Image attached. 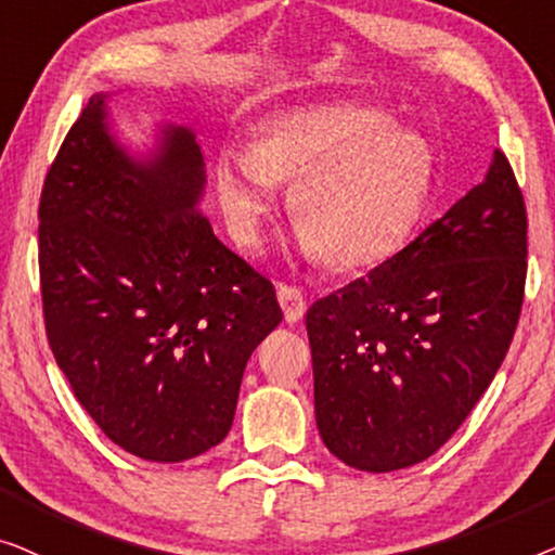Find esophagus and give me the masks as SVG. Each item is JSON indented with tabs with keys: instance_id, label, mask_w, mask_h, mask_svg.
Masks as SVG:
<instances>
[{
	"instance_id": "esophagus-1",
	"label": "esophagus",
	"mask_w": 555,
	"mask_h": 555,
	"mask_svg": "<svg viewBox=\"0 0 555 555\" xmlns=\"http://www.w3.org/2000/svg\"><path fill=\"white\" fill-rule=\"evenodd\" d=\"M279 304L281 309H284V317L288 324H296L299 319L304 317V311H307V299H304L301 288L296 286H286V284H279Z\"/></svg>"
}]
</instances>
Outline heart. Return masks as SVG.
Segmentation results:
<instances>
[{"label":"heart","mask_w":555,"mask_h":555,"mask_svg":"<svg viewBox=\"0 0 555 555\" xmlns=\"http://www.w3.org/2000/svg\"><path fill=\"white\" fill-rule=\"evenodd\" d=\"M425 135L370 105H317L256 128L251 147H225L214 168L225 225L259 246L276 208V181H292L301 248L334 269H372L404 246L433 189Z\"/></svg>","instance_id":"heart-1"}]
</instances>
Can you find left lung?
I'll return each instance as SVG.
<instances>
[{
  "label": "left lung",
  "instance_id": "1",
  "mask_svg": "<svg viewBox=\"0 0 555 555\" xmlns=\"http://www.w3.org/2000/svg\"><path fill=\"white\" fill-rule=\"evenodd\" d=\"M528 218L508 158L370 274L314 301L319 435L357 470L423 463L493 382L518 326Z\"/></svg>",
  "mask_w": 555,
  "mask_h": 555
}]
</instances>
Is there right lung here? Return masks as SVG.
<instances>
[{
	"label": "right lung",
	"instance_id": "obj_1",
	"mask_svg": "<svg viewBox=\"0 0 555 555\" xmlns=\"http://www.w3.org/2000/svg\"><path fill=\"white\" fill-rule=\"evenodd\" d=\"M92 95L40 198L44 330L57 366L115 444L153 463L216 448L246 362L281 322L271 281L201 210L191 128L160 125L132 155Z\"/></svg>",
	"mask_w": 555,
	"mask_h": 555
}]
</instances>
